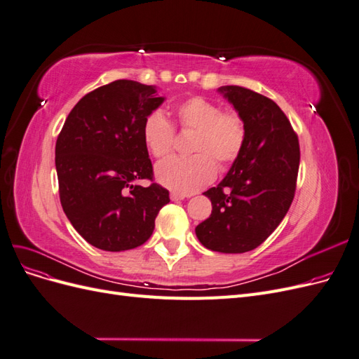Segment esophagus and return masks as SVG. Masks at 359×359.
I'll list each match as a JSON object with an SVG mask.
<instances>
[{
	"label": "esophagus",
	"mask_w": 359,
	"mask_h": 359,
	"mask_svg": "<svg viewBox=\"0 0 359 359\" xmlns=\"http://www.w3.org/2000/svg\"><path fill=\"white\" fill-rule=\"evenodd\" d=\"M189 196H190V194H184V193H178V191H172L170 193V199L172 201H182V199H186Z\"/></svg>",
	"instance_id": "34e87169"
}]
</instances>
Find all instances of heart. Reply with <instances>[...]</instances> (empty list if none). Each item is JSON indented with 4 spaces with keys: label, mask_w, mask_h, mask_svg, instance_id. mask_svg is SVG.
Here are the masks:
<instances>
[{
    "label": "heart",
    "mask_w": 359,
    "mask_h": 359,
    "mask_svg": "<svg viewBox=\"0 0 359 359\" xmlns=\"http://www.w3.org/2000/svg\"><path fill=\"white\" fill-rule=\"evenodd\" d=\"M181 130H194L190 157H175L160 163L156 175L161 186L190 194L208 186L215 178L217 166H227L240 157L245 144V123L236 111H222V106L203 95H191L175 107ZM142 137L151 156L161 160L175 145V128L160 111L151 112L142 126Z\"/></svg>",
    "instance_id": "obj_1"
}]
</instances>
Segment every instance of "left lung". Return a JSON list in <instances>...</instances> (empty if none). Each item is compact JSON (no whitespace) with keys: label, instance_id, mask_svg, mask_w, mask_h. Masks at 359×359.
Segmentation results:
<instances>
[{"label":"left lung","instance_id":"left-lung-1","mask_svg":"<svg viewBox=\"0 0 359 359\" xmlns=\"http://www.w3.org/2000/svg\"><path fill=\"white\" fill-rule=\"evenodd\" d=\"M245 123V144L217 187L203 194L211 215L196 226L202 245L219 253H245L262 244L285 219L295 196L299 142L276 102L244 86H222Z\"/></svg>","mask_w":359,"mask_h":359}]
</instances>
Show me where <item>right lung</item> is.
<instances>
[{
	"label": "right lung",
	"instance_id": "add662e5",
	"mask_svg": "<svg viewBox=\"0 0 359 359\" xmlns=\"http://www.w3.org/2000/svg\"><path fill=\"white\" fill-rule=\"evenodd\" d=\"M156 88L119 79L83 95L55 145L62 210L86 243L124 252L153 235L169 191L154 182L144 144L145 118L163 103ZM148 179V188L135 180Z\"/></svg>",
	"mask_w": 359,
	"mask_h": 359
}]
</instances>
